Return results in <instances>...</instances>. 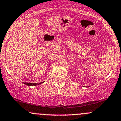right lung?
<instances>
[{"instance_id":"obj_1","label":"right lung","mask_w":121,"mask_h":121,"mask_svg":"<svg viewBox=\"0 0 121 121\" xmlns=\"http://www.w3.org/2000/svg\"><path fill=\"white\" fill-rule=\"evenodd\" d=\"M44 82H41L40 83H28V82H24V84L27 85L28 86H36L37 85H39L40 84H42V83Z\"/></svg>"}]
</instances>
